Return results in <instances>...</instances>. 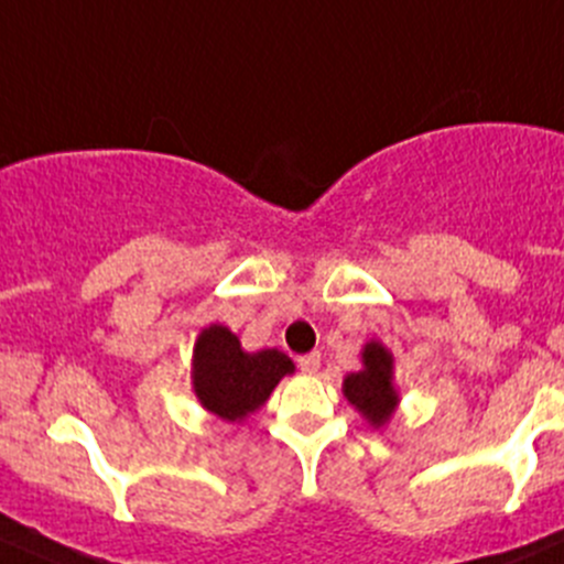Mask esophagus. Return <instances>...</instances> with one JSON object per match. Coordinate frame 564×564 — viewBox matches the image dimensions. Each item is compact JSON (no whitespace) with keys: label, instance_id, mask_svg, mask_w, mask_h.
Instances as JSON below:
<instances>
[{"label":"esophagus","instance_id":"esophagus-1","mask_svg":"<svg viewBox=\"0 0 564 564\" xmlns=\"http://www.w3.org/2000/svg\"><path fill=\"white\" fill-rule=\"evenodd\" d=\"M300 371L303 373H316L318 366H322V357H318V351H311V355H303L297 360Z\"/></svg>","mask_w":564,"mask_h":564}]
</instances>
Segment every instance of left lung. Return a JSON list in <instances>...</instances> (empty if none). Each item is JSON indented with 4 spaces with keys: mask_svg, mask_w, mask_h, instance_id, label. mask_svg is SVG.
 <instances>
[{
    "mask_svg": "<svg viewBox=\"0 0 564 564\" xmlns=\"http://www.w3.org/2000/svg\"><path fill=\"white\" fill-rule=\"evenodd\" d=\"M362 371L344 379V392L373 425H384L395 409L398 395L392 390V357L382 344L371 340L362 351Z\"/></svg>",
    "mask_w": 564,
    "mask_h": 564,
    "instance_id": "obj_1",
    "label": "left lung"
}]
</instances>
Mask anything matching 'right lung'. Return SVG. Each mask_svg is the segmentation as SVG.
<instances>
[{"label":"right lung","mask_w":564,"mask_h":564,"mask_svg":"<svg viewBox=\"0 0 564 564\" xmlns=\"http://www.w3.org/2000/svg\"><path fill=\"white\" fill-rule=\"evenodd\" d=\"M193 388L198 401L218 417L242 420L270 398L275 384L294 371L292 360L278 349L242 351L229 327L204 329L193 351Z\"/></svg>","instance_id":"1"}]
</instances>
